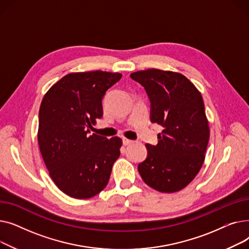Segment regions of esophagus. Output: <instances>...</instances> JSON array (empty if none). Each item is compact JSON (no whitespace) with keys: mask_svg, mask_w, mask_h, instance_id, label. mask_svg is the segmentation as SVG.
I'll use <instances>...</instances> for the list:
<instances>
[{"mask_svg":"<svg viewBox=\"0 0 249 249\" xmlns=\"http://www.w3.org/2000/svg\"><path fill=\"white\" fill-rule=\"evenodd\" d=\"M131 143H133L132 140L127 139V138H123V144L124 145H129V144H131Z\"/></svg>","mask_w":249,"mask_h":249,"instance_id":"obj_1","label":"esophagus"}]
</instances>
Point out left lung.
I'll list each match as a JSON object with an SVG mask.
<instances>
[{
  "mask_svg": "<svg viewBox=\"0 0 249 249\" xmlns=\"http://www.w3.org/2000/svg\"><path fill=\"white\" fill-rule=\"evenodd\" d=\"M130 76L146 90L151 122L163 127L158 144L145 145L147 158L138 172L156 191L178 192L198 175L205 160L210 130L202 95L178 72L150 69Z\"/></svg>",
  "mask_w": 249,
  "mask_h": 249,
  "instance_id": "obj_1",
  "label": "left lung"
}]
</instances>
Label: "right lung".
Returning a JSON list of instances; mask_svg holds the SVG:
<instances>
[{"label": "right lung", "mask_w": 249, "mask_h": 249, "mask_svg": "<svg viewBox=\"0 0 249 249\" xmlns=\"http://www.w3.org/2000/svg\"><path fill=\"white\" fill-rule=\"evenodd\" d=\"M122 74L102 71L64 75L44 95L39 109L38 144L49 176L74 199L94 197L108 185L122 140L89 135L103 116L102 99Z\"/></svg>", "instance_id": "add662e5"}]
</instances>
